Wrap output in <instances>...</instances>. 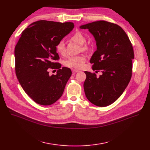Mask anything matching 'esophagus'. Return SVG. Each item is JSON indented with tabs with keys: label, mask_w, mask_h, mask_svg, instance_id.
Segmentation results:
<instances>
[{
	"label": "esophagus",
	"mask_w": 150,
	"mask_h": 150,
	"mask_svg": "<svg viewBox=\"0 0 150 150\" xmlns=\"http://www.w3.org/2000/svg\"><path fill=\"white\" fill-rule=\"evenodd\" d=\"M72 72H73V74H75V73H77V72H79V71L77 70V69H72Z\"/></svg>",
	"instance_id": "esophagus-1"
}]
</instances>
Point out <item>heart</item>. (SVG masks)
Segmentation results:
<instances>
[{
  "instance_id": "b5f03b06",
  "label": "heart",
  "mask_w": 150,
  "mask_h": 150,
  "mask_svg": "<svg viewBox=\"0 0 150 150\" xmlns=\"http://www.w3.org/2000/svg\"><path fill=\"white\" fill-rule=\"evenodd\" d=\"M71 40L76 42V43L81 45V49L82 51H85L88 47L87 45L84 43L86 41L84 35L80 32H77L74 33L71 38ZM56 50L57 52L61 55H64L65 54V47L62 41H59L56 45ZM85 62V57L84 55H81L77 56L71 57L68 59L65 63V66L68 68L73 69H81L83 67V64Z\"/></svg>"
}]
</instances>
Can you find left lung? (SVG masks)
I'll list each match as a JSON object with an SVG mask.
<instances>
[{
    "label": "left lung",
    "instance_id": "1",
    "mask_svg": "<svg viewBox=\"0 0 150 150\" xmlns=\"http://www.w3.org/2000/svg\"><path fill=\"white\" fill-rule=\"evenodd\" d=\"M88 29L96 42V51L90 60L99 77L85 71L83 83L85 96L95 105H110L122 95L132 76L134 58L131 42L123 28L117 24L98 21L80 26Z\"/></svg>",
    "mask_w": 150,
    "mask_h": 150
}]
</instances>
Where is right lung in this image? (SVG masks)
I'll use <instances>...</instances> for the list:
<instances>
[{
    "label": "right lung",
    "mask_w": 150,
    "mask_h": 150,
    "mask_svg": "<svg viewBox=\"0 0 150 150\" xmlns=\"http://www.w3.org/2000/svg\"><path fill=\"white\" fill-rule=\"evenodd\" d=\"M73 23L41 20L22 32L15 49V71L26 93L38 104L51 105L62 96L72 74L56 62L60 58L56 45L73 29ZM50 69H57L50 76Z\"/></svg>",
    "instance_id": "obj_1"
}]
</instances>
